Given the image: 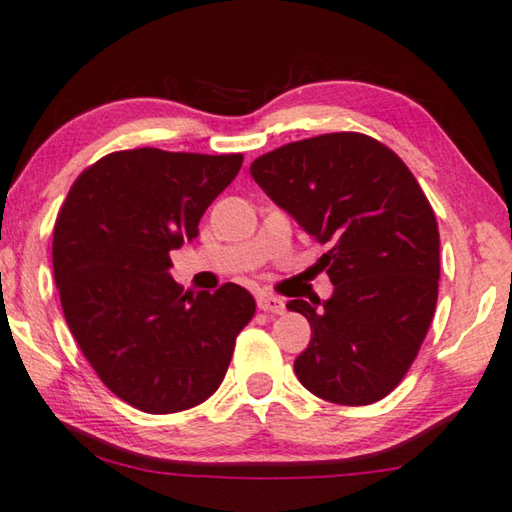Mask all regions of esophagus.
<instances>
[{
  "instance_id": "34e87169",
  "label": "esophagus",
  "mask_w": 512,
  "mask_h": 512,
  "mask_svg": "<svg viewBox=\"0 0 512 512\" xmlns=\"http://www.w3.org/2000/svg\"><path fill=\"white\" fill-rule=\"evenodd\" d=\"M256 304H258V309L265 313H274V316H283V313H286V302L279 300V297H274V295H258Z\"/></svg>"
}]
</instances>
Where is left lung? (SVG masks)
<instances>
[{
    "mask_svg": "<svg viewBox=\"0 0 512 512\" xmlns=\"http://www.w3.org/2000/svg\"><path fill=\"white\" fill-rule=\"evenodd\" d=\"M258 187L320 245L329 300L286 306L311 325L300 382L336 405H371L398 387L435 316L439 231L426 194L373 137L332 132L251 162Z\"/></svg>",
    "mask_w": 512,
    "mask_h": 512,
    "instance_id": "left-lung-1",
    "label": "left lung"
}]
</instances>
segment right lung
<instances>
[{"label":"right lung","instance_id":"right-lung-1","mask_svg":"<svg viewBox=\"0 0 512 512\" xmlns=\"http://www.w3.org/2000/svg\"><path fill=\"white\" fill-rule=\"evenodd\" d=\"M242 155L135 148L82 171L54 224L66 322L109 391L148 414L183 412L222 384L256 302L238 283L183 293L171 249L199 235Z\"/></svg>","mask_w":512,"mask_h":512}]
</instances>
